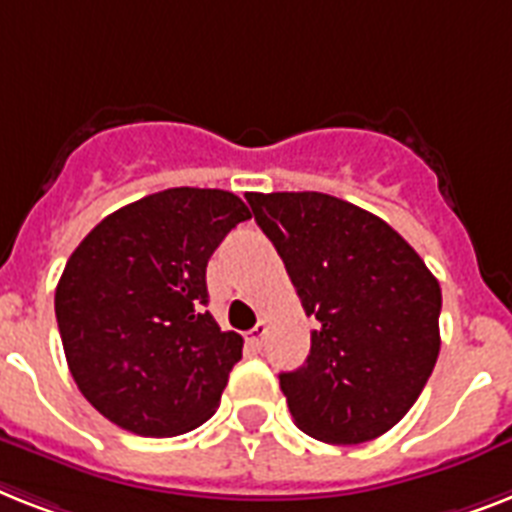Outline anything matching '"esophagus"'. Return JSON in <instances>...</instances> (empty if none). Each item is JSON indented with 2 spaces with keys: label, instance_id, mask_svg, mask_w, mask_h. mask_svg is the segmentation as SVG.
<instances>
[{
  "label": "esophagus",
  "instance_id": "34e87169",
  "mask_svg": "<svg viewBox=\"0 0 512 512\" xmlns=\"http://www.w3.org/2000/svg\"><path fill=\"white\" fill-rule=\"evenodd\" d=\"M263 336H265V321H260L255 328H252V331H249L247 344H249V347H252V350L257 352V350H260V347H263Z\"/></svg>",
  "mask_w": 512,
  "mask_h": 512
}]
</instances>
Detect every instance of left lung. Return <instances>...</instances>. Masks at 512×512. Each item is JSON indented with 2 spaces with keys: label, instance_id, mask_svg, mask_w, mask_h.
<instances>
[{
  "label": "left lung",
  "instance_id": "8db88e82",
  "mask_svg": "<svg viewBox=\"0 0 512 512\" xmlns=\"http://www.w3.org/2000/svg\"><path fill=\"white\" fill-rule=\"evenodd\" d=\"M315 318L305 365L281 373L299 429L360 444L413 407L439 357V281L389 223L321 191L247 194Z\"/></svg>",
  "mask_w": 512,
  "mask_h": 512
}]
</instances>
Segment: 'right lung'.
Listing matches in <instances>:
<instances>
[{
  "mask_svg": "<svg viewBox=\"0 0 512 512\" xmlns=\"http://www.w3.org/2000/svg\"><path fill=\"white\" fill-rule=\"evenodd\" d=\"M252 218L223 189H165L107 215L54 292L68 368L99 413L139 436H176L215 413L244 339L207 305V260Z\"/></svg>",
  "mask_w": 512,
  "mask_h": 512,
  "instance_id": "right-lung-1",
  "label": "right lung"
}]
</instances>
